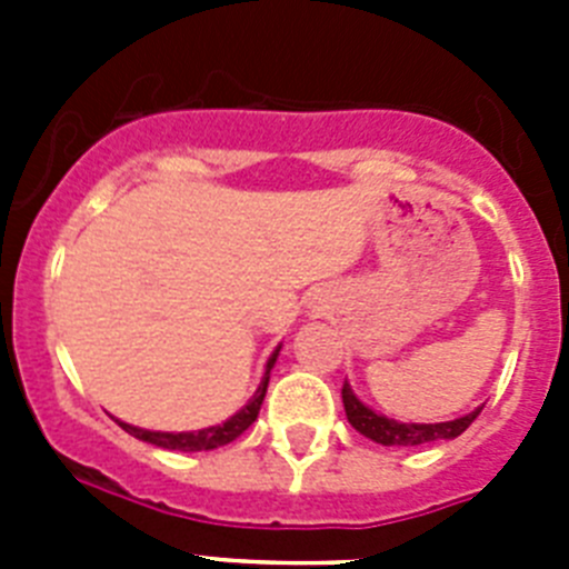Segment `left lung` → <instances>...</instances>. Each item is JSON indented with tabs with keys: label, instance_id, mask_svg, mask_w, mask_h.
Segmentation results:
<instances>
[{
	"label": "left lung",
	"instance_id": "8db88e82",
	"mask_svg": "<svg viewBox=\"0 0 569 569\" xmlns=\"http://www.w3.org/2000/svg\"><path fill=\"white\" fill-rule=\"evenodd\" d=\"M341 401H345L347 421L359 430L365 439L376 441L385 447H419V445H433V441H450L459 439L467 427L476 421L481 413V407H476L472 413L459 416L450 421H436V425H416V421H396L387 416L376 413L373 407H367L359 396L353 393V387H341Z\"/></svg>",
	"mask_w": 569,
	"mask_h": 569
}]
</instances>
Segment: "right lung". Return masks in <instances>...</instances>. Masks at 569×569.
<instances>
[{
	"label": "right lung",
	"instance_id": "obj_1",
	"mask_svg": "<svg viewBox=\"0 0 569 569\" xmlns=\"http://www.w3.org/2000/svg\"><path fill=\"white\" fill-rule=\"evenodd\" d=\"M281 345L276 347L273 353H270L268 365H264V376H261L259 387H256V393L250 396L248 405L241 407L239 413L230 416L228 421L213 427H204V430H190V433H162V430H144V427H133L128 421H119L124 433H130L133 439L148 441V445L164 447V450H182V453H199V450H216V447H224L230 441L239 439L244 430L256 421L261 410V401H264V393H268V381H270V370H273L276 359H279Z\"/></svg>",
	"mask_w": 569,
	"mask_h": 569
}]
</instances>
